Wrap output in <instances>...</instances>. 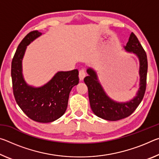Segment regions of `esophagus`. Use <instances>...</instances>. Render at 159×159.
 Instances as JSON below:
<instances>
[{"label":"esophagus","instance_id":"34e87169","mask_svg":"<svg viewBox=\"0 0 159 159\" xmlns=\"http://www.w3.org/2000/svg\"><path fill=\"white\" fill-rule=\"evenodd\" d=\"M85 76V71L84 69H80L79 71V79L80 80H83Z\"/></svg>","mask_w":159,"mask_h":159}]
</instances>
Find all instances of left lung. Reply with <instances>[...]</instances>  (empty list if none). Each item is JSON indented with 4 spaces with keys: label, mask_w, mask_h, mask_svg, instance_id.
<instances>
[{
    "label": "left lung",
    "mask_w": 159,
    "mask_h": 159,
    "mask_svg": "<svg viewBox=\"0 0 159 159\" xmlns=\"http://www.w3.org/2000/svg\"><path fill=\"white\" fill-rule=\"evenodd\" d=\"M124 48L128 52L135 54L139 61V88L133 99L126 102L112 100L104 91L98 81L96 73L92 69L89 68L87 70L88 76L84 79V82L88 86V97L92 111L97 116L111 121L123 119L133 114L140 104L146 90L148 68L147 55L138 39L133 32Z\"/></svg>",
    "instance_id": "1"
}]
</instances>
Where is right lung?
<instances>
[{"label": "right lung", "mask_w": 159, "mask_h": 159, "mask_svg": "<svg viewBox=\"0 0 159 159\" xmlns=\"http://www.w3.org/2000/svg\"><path fill=\"white\" fill-rule=\"evenodd\" d=\"M41 34L38 31H31L21 41L12 61L11 76L13 94L23 112L36 122L50 123L65 113L69 93L79 82V71H59L40 88L26 84L22 76L21 61L26 46Z\"/></svg>", "instance_id": "1"}]
</instances>
